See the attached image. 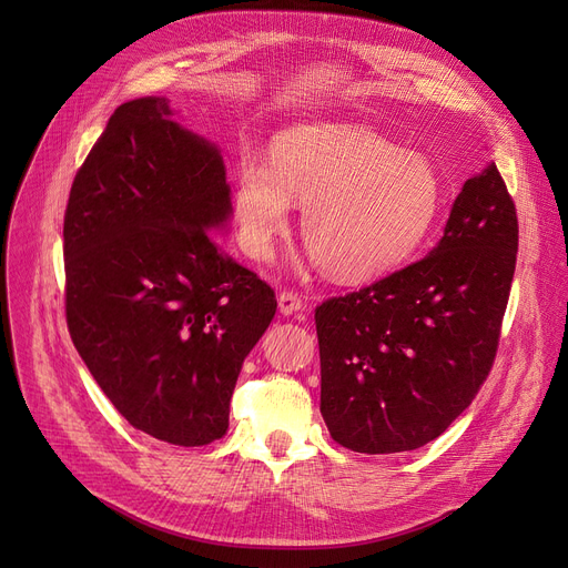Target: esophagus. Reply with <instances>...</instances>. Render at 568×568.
I'll use <instances>...</instances> for the list:
<instances>
[{"mask_svg":"<svg viewBox=\"0 0 568 568\" xmlns=\"http://www.w3.org/2000/svg\"><path fill=\"white\" fill-rule=\"evenodd\" d=\"M304 308V300L300 294L294 292H281L278 294V311L283 315H292V313H300Z\"/></svg>","mask_w":568,"mask_h":568,"instance_id":"obj_1","label":"esophagus"}]
</instances>
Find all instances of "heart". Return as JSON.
Segmentation results:
<instances>
[{
	"instance_id": "b5f03b06",
	"label": "heart",
	"mask_w": 568,
	"mask_h": 568,
	"mask_svg": "<svg viewBox=\"0 0 568 568\" xmlns=\"http://www.w3.org/2000/svg\"><path fill=\"white\" fill-rule=\"evenodd\" d=\"M292 200L302 234L332 278L362 283L396 272L422 248L442 206L435 165L375 131L352 124H302L283 131L272 163L244 156L232 214L239 244L253 260L274 255Z\"/></svg>"
}]
</instances>
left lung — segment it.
Here are the masks:
<instances>
[{
	"instance_id": "left-lung-1",
	"label": "left lung",
	"mask_w": 568,
	"mask_h": 568,
	"mask_svg": "<svg viewBox=\"0 0 568 568\" xmlns=\"http://www.w3.org/2000/svg\"><path fill=\"white\" fill-rule=\"evenodd\" d=\"M516 253V204L490 163L424 260L315 308L320 412L338 444L412 452L458 419L493 368Z\"/></svg>"
}]
</instances>
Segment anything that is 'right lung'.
I'll use <instances>...</instances> for the list:
<instances>
[{"mask_svg":"<svg viewBox=\"0 0 568 568\" xmlns=\"http://www.w3.org/2000/svg\"><path fill=\"white\" fill-rule=\"evenodd\" d=\"M230 216L221 149L165 97L119 105L71 186L73 345L119 414L168 444L225 435L242 364L276 315L274 290L209 234Z\"/></svg>","mask_w":568,"mask_h":568,"instance_id":"1","label":"right lung"}]
</instances>
